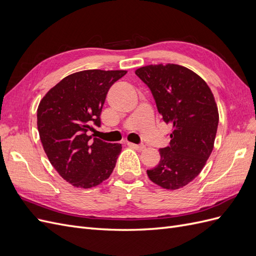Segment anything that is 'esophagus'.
<instances>
[{
    "mask_svg": "<svg viewBox=\"0 0 256 256\" xmlns=\"http://www.w3.org/2000/svg\"><path fill=\"white\" fill-rule=\"evenodd\" d=\"M128 145L130 147H132V148H136V150H142L145 148V145L144 144H134V143L128 142Z\"/></svg>",
    "mask_w": 256,
    "mask_h": 256,
    "instance_id": "obj_1",
    "label": "esophagus"
}]
</instances>
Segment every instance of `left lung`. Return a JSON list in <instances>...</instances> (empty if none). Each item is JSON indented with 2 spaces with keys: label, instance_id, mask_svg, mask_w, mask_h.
<instances>
[{
  "label": "left lung",
  "instance_id": "8db88e82",
  "mask_svg": "<svg viewBox=\"0 0 256 256\" xmlns=\"http://www.w3.org/2000/svg\"><path fill=\"white\" fill-rule=\"evenodd\" d=\"M136 74L152 92L162 120L173 126L170 146L160 148V161L147 170L160 187L176 190L202 171L214 148L219 114L207 83L190 69L175 65H150Z\"/></svg>",
  "mask_w": 256,
  "mask_h": 256
}]
</instances>
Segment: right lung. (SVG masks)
<instances>
[{
	"instance_id": "obj_1",
	"label": "right lung",
	"mask_w": 256,
	"mask_h": 256,
	"mask_svg": "<svg viewBox=\"0 0 256 256\" xmlns=\"http://www.w3.org/2000/svg\"><path fill=\"white\" fill-rule=\"evenodd\" d=\"M126 70L90 69L67 76L52 88L37 109V128L53 168L76 188L108 180L122 152L120 144L90 136L100 127V113L112 85Z\"/></svg>"
}]
</instances>
